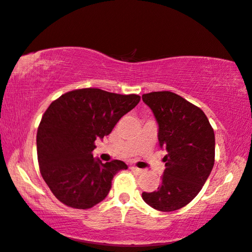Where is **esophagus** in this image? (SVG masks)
Listing matches in <instances>:
<instances>
[{
	"instance_id": "obj_1",
	"label": "esophagus",
	"mask_w": 252,
	"mask_h": 252,
	"mask_svg": "<svg viewBox=\"0 0 252 252\" xmlns=\"http://www.w3.org/2000/svg\"><path fill=\"white\" fill-rule=\"evenodd\" d=\"M130 169L132 170V171H134V173H137V174H140V173H142V169L138 168V167H135V166H131V167H130Z\"/></svg>"
}]
</instances>
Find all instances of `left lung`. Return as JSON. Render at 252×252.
<instances>
[{
	"mask_svg": "<svg viewBox=\"0 0 252 252\" xmlns=\"http://www.w3.org/2000/svg\"><path fill=\"white\" fill-rule=\"evenodd\" d=\"M158 125L159 147L167 151L157 190L143 191L148 205L161 212L182 209L202 189L214 166L215 137L199 107L173 92L142 95Z\"/></svg>",
	"mask_w": 252,
	"mask_h": 252,
	"instance_id": "left-lung-1",
	"label": "left lung"
}]
</instances>
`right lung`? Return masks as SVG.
I'll return each instance as SVG.
<instances>
[{"instance_id":"obj_1","label":"right lung","mask_w":252,"mask_h":252,"mask_svg":"<svg viewBox=\"0 0 252 252\" xmlns=\"http://www.w3.org/2000/svg\"><path fill=\"white\" fill-rule=\"evenodd\" d=\"M139 101L135 94L82 89L62 95L48 107L37 132L38 161L42 178L63 204L86 210L107 196L114 175L127 166L94 158V142L110 134Z\"/></svg>"}]
</instances>
